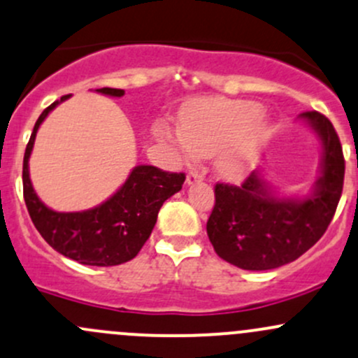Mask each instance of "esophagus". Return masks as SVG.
Listing matches in <instances>:
<instances>
[{
    "label": "esophagus",
    "instance_id": "obj_1",
    "mask_svg": "<svg viewBox=\"0 0 358 358\" xmlns=\"http://www.w3.org/2000/svg\"><path fill=\"white\" fill-rule=\"evenodd\" d=\"M201 180H202V173L192 169V171H189V175H187V185H194V183L201 182Z\"/></svg>",
    "mask_w": 358,
    "mask_h": 358
}]
</instances>
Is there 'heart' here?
<instances>
[{"mask_svg":"<svg viewBox=\"0 0 358 358\" xmlns=\"http://www.w3.org/2000/svg\"><path fill=\"white\" fill-rule=\"evenodd\" d=\"M264 108L254 101L208 97L190 103L180 115L178 144L185 152L217 155L223 173L238 176L250 168L264 141Z\"/></svg>","mask_w":358,"mask_h":358,"instance_id":"obj_1","label":"heart"}]
</instances>
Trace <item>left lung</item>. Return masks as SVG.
Here are the masks:
<instances>
[{
  "instance_id": "left-lung-1",
  "label": "left lung",
  "mask_w": 358,
  "mask_h": 358,
  "mask_svg": "<svg viewBox=\"0 0 358 358\" xmlns=\"http://www.w3.org/2000/svg\"><path fill=\"white\" fill-rule=\"evenodd\" d=\"M321 141L317 180L303 197L280 195L254 171L240 187L217 183L208 236L221 259L247 271L293 262L324 235L343 190L345 159L333 123L317 111L299 115Z\"/></svg>"
}]
</instances>
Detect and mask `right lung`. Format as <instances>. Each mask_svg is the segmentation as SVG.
Segmentation results:
<instances>
[{
  "mask_svg": "<svg viewBox=\"0 0 358 358\" xmlns=\"http://www.w3.org/2000/svg\"><path fill=\"white\" fill-rule=\"evenodd\" d=\"M96 92L122 97L123 89L103 87ZM63 96L41 113L24 156V199L34 227L44 240L65 257L85 266H118L130 261L148 242L166 199L182 190L185 175L168 173L149 164H138L108 201L78 213H58L48 208L30 182L29 159L37 130L46 116L69 99Z\"/></svg>",
  "mask_w": 358,
  "mask_h": 358,
  "instance_id": "right-lung-1",
  "label": "right lung"
}]
</instances>
